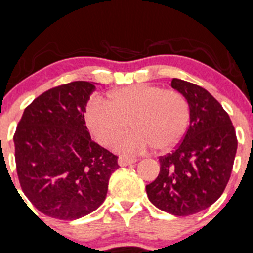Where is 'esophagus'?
<instances>
[{
	"label": "esophagus",
	"instance_id": "1",
	"mask_svg": "<svg viewBox=\"0 0 253 253\" xmlns=\"http://www.w3.org/2000/svg\"><path fill=\"white\" fill-rule=\"evenodd\" d=\"M135 161H137V159L135 158H128V156H125V155H120L118 160L120 166H128V165L134 164Z\"/></svg>",
	"mask_w": 253,
	"mask_h": 253
}]
</instances>
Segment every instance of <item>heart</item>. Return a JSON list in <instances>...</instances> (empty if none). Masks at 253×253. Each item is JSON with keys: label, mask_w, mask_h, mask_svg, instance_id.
Masks as SVG:
<instances>
[{"label": "heart", "mask_w": 253, "mask_h": 253, "mask_svg": "<svg viewBox=\"0 0 253 253\" xmlns=\"http://www.w3.org/2000/svg\"><path fill=\"white\" fill-rule=\"evenodd\" d=\"M86 118L102 144H113L131 124L135 132L116 143L119 150L142 151L150 145L155 151H167L184 137L190 122V105L174 89L133 84L111 92L106 102L92 100Z\"/></svg>", "instance_id": "b5f03b06"}]
</instances>
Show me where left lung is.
<instances>
[{"mask_svg": "<svg viewBox=\"0 0 253 253\" xmlns=\"http://www.w3.org/2000/svg\"><path fill=\"white\" fill-rule=\"evenodd\" d=\"M190 105V125L172 153L160 156V173L147 185L150 203L174 216H190L218 200L232 174L238 139L227 111L203 87L173 79Z\"/></svg>", "mask_w": 253, "mask_h": 253, "instance_id": "obj_1", "label": "left lung"}]
</instances>
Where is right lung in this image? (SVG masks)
Returning a JSON list of instances; mask_svg holds the SVG:
<instances>
[{
    "label": "right lung",
    "instance_id": "add662e5",
    "mask_svg": "<svg viewBox=\"0 0 253 253\" xmlns=\"http://www.w3.org/2000/svg\"><path fill=\"white\" fill-rule=\"evenodd\" d=\"M95 86L73 81L53 87L24 110L14 132L20 187L46 216L81 218L105 200L118 156L91 138L84 111Z\"/></svg>",
    "mask_w": 253,
    "mask_h": 253
}]
</instances>
